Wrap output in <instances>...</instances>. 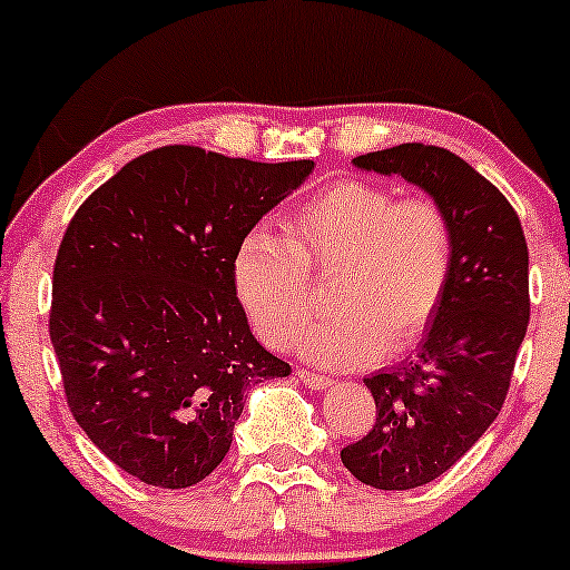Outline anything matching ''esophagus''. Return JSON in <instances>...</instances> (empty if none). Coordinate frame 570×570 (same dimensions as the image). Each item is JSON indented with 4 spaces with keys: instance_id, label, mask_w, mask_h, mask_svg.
Masks as SVG:
<instances>
[{
    "instance_id": "obj_1",
    "label": "esophagus",
    "mask_w": 570,
    "mask_h": 570,
    "mask_svg": "<svg viewBox=\"0 0 570 570\" xmlns=\"http://www.w3.org/2000/svg\"><path fill=\"white\" fill-rule=\"evenodd\" d=\"M297 379L303 381V384L308 386V390H327V386L333 384V379H327V376H318V373H311V371H305V367H299V371H297Z\"/></svg>"
}]
</instances>
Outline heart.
<instances>
[{"label":"heart","instance_id":"obj_1","mask_svg":"<svg viewBox=\"0 0 570 570\" xmlns=\"http://www.w3.org/2000/svg\"><path fill=\"white\" fill-rule=\"evenodd\" d=\"M454 235L430 197L397 199L371 180H337L299 205L289 237L252 229L235 248L233 284L254 330L289 348L313 307V273L335 269L334 308L299 336L327 367L409 352L446 295Z\"/></svg>","mask_w":570,"mask_h":570}]
</instances>
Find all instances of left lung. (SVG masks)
I'll use <instances>...</instances> for the list:
<instances>
[{"label":"left lung","mask_w":570,"mask_h":570,"mask_svg":"<svg viewBox=\"0 0 570 570\" xmlns=\"http://www.w3.org/2000/svg\"><path fill=\"white\" fill-rule=\"evenodd\" d=\"M354 167L428 191L454 235L438 314L414 356L365 379L376 424L341 452L362 484L414 490L446 473L503 409L530 318L528 243L509 199L446 148L403 142Z\"/></svg>","instance_id":"left-lung-1"}]
</instances>
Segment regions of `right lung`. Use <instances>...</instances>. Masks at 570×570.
I'll use <instances>...</instances> for the list:
<instances>
[{"label": "right lung", "instance_id": "obj_1", "mask_svg": "<svg viewBox=\"0 0 570 570\" xmlns=\"http://www.w3.org/2000/svg\"><path fill=\"white\" fill-rule=\"evenodd\" d=\"M314 161L165 146L86 199L53 265L51 343L75 422L105 458L161 490L222 465L243 395L289 362L259 346L233 259Z\"/></svg>", "mask_w": 570, "mask_h": 570}]
</instances>
